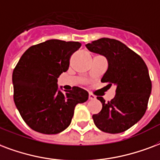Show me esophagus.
Here are the masks:
<instances>
[{"label": "esophagus", "mask_w": 160, "mask_h": 160, "mask_svg": "<svg viewBox=\"0 0 160 160\" xmlns=\"http://www.w3.org/2000/svg\"><path fill=\"white\" fill-rule=\"evenodd\" d=\"M96 97L92 93H90L89 94V100H95Z\"/></svg>", "instance_id": "esophagus-1"}]
</instances>
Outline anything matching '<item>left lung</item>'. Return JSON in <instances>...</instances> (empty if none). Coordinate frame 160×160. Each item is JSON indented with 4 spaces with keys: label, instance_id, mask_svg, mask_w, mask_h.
<instances>
[{
    "label": "left lung",
    "instance_id": "left-lung-1",
    "mask_svg": "<svg viewBox=\"0 0 160 160\" xmlns=\"http://www.w3.org/2000/svg\"><path fill=\"white\" fill-rule=\"evenodd\" d=\"M86 47L106 58L108 67L101 81L116 87V95L110 102H105L102 97H98L102 108L92 115L94 124L104 132H124L146 112L152 91L148 67L139 55L114 39L101 38Z\"/></svg>",
    "mask_w": 160,
    "mask_h": 160
}]
</instances>
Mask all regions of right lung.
<instances>
[{
	"mask_svg": "<svg viewBox=\"0 0 160 160\" xmlns=\"http://www.w3.org/2000/svg\"><path fill=\"white\" fill-rule=\"evenodd\" d=\"M77 41H48L23 53L12 73L14 102L29 127L43 134H58L70 125L74 108L87 101L88 92L78 86L58 88V78L66 72Z\"/></svg>",
	"mask_w": 160,
	"mask_h": 160,
	"instance_id": "add662e5",
	"label": "right lung"
}]
</instances>
